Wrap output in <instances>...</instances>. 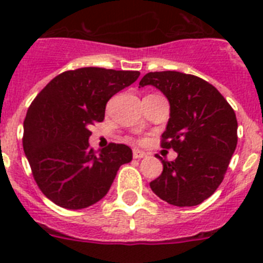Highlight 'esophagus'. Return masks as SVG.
<instances>
[{
	"instance_id": "esophagus-1",
	"label": "esophagus",
	"mask_w": 263,
	"mask_h": 263,
	"mask_svg": "<svg viewBox=\"0 0 263 263\" xmlns=\"http://www.w3.org/2000/svg\"><path fill=\"white\" fill-rule=\"evenodd\" d=\"M147 153L141 152V150H134L133 152V158L134 159H141V158H146L147 157Z\"/></svg>"
}]
</instances>
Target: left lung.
Here are the masks:
<instances>
[{"mask_svg":"<svg viewBox=\"0 0 263 263\" xmlns=\"http://www.w3.org/2000/svg\"><path fill=\"white\" fill-rule=\"evenodd\" d=\"M153 85L167 97L170 118L162 147L174 148L173 162L150 183L158 197L176 206L203 203L221 184L237 146L232 106L208 81L176 71L148 72L139 87Z\"/></svg>","mask_w":263,"mask_h":263,"instance_id":"8db88e82","label":"left lung"}]
</instances>
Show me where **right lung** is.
<instances>
[{"mask_svg":"<svg viewBox=\"0 0 263 263\" xmlns=\"http://www.w3.org/2000/svg\"><path fill=\"white\" fill-rule=\"evenodd\" d=\"M138 71L85 67L53 78L34 99L23 122V150L41 191L57 205L83 210L101 200L133 153L109 143L89 147L90 125L101 122L111 96L133 84Z\"/></svg>","mask_w":263,"mask_h":263,"instance_id":"obj_1","label":"right lung"}]
</instances>
